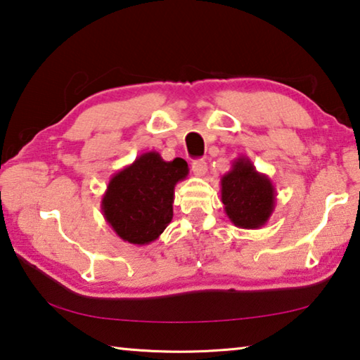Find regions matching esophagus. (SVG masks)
Wrapping results in <instances>:
<instances>
[{
    "mask_svg": "<svg viewBox=\"0 0 360 360\" xmlns=\"http://www.w3.org/2000/svg\"><path fill=\"white\" fill-rule=\"evenodd\" d=\"M192 172L195 176H205L206 172H208V165H206L205 160H193Z\"/></svg>",
    "mask_w": 360,
    "mask_h": 360,
    "instance_id": "34e87169",
    "label": "esophagus"
}]
</instances>
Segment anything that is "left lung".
<instances>
[{"instance_id": "8db88e82", "label": "left lung", "mask_w": 360, "mask_h": 360, "mask_svg": "<svg viewBox=\"0 0 360 360\" xmlns=\"http://www.w3.org/2000/svg\"><path fill=\"white\" fill-rule=\"evenodd\" d=\"M221 200L230 222L240 229H260L275 211L276 191L266 174L240 155L221 178Z\"/></svg>"}]
</instances>
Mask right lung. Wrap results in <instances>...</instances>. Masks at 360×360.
Listing matches in <instances>:
<instances>
[{"mask_svg":"<svg viewBox=\"0 0 360 360\" xmlns=\"http://www.w3.org/2000/svg\"><path fill=\"white\" fill-rule=\"evenodd\" d=\"M187 174L184 158L165 162L155 150L144 152L109 179L101 198L105 221L130 245L155 241L173 219L174 186Z\"/></svg>","mask_w":360,"mask_h":360,"instance_id":"obj_1","label":"right lung"}]
</instances>
